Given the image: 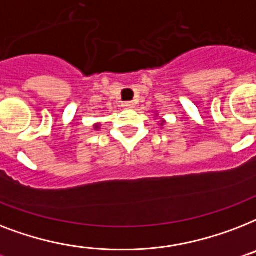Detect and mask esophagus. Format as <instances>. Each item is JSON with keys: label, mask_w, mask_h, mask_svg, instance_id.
I'll list each match as a JSON object with an SVG mask.
<instances>
[{"label": "esophagus", "mask_w": 256, "mask_h": 256, "mask_svg": "<svg viewBox=\"0 0 256 256\" xmlns=\"http://www.w3.org/2000/svg\"><path fill=\"white\" fill-rule=\"evenodd\" d=\"M122 106L126 108V109H132V108H134V102H132V101H126V102L122 104Z\"/></svg>", "instance_id": "esophagus-1"}]
</instances>
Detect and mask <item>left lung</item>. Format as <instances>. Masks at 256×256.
I'll use <instances>...</instances> for the list:
<instances>
[{
    "label": "left lung",
    "mask_w": 256,
    "mask_h": 256,
    "mask_svg": "<svg viewBox=\"0 0 256 256\" xmlns=\"http://www.w3.org/2000/svg\"><path fill=\"white\" fill-rule=\"evenodd\" d=\"M163 124H164V121H162V124H162V126H163Z\"/></svg>",
    "instance_id": "8db88e82"
}]
</instances>
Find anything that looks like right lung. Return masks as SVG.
I'll return each mask as SVG.
<instances>
[{
  "mask_svg": "<svg viewBox=\"0 0 256 256\" xmlns=\"http://www.w3.org/2000/svg\"><path fill=\"white\" fill-rule=\"evenodd\" d=\"M94 128H98V126H94Z\"/></svg>",
  "mask_w": 256,
  "mask_h": 256,
  "instance_id": "add662e5",
  "label": "right lung"
}]
</instances>
